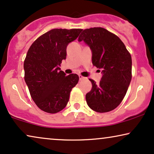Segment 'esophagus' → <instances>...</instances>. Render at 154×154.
Masks as SVG:
<instances>
[{
	"mask_svg": "<svg viewBox=\"0 0 154 154\" xmlns=\"http://www.w3.org/2000/svg\"><path fill=\"white\" fill-rule=\"evenodd\" d=\"M79 79H80V81H83V80H85V79H86L85 77H83V75H79Z\"/></svg>",
	"mask_w": 154,
	"mask_h": 154,
	"instance_id": "obj_1",
	"label": "esophagus"
}]
</instances>
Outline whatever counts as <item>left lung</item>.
<instances>
[{
    "mask_svg": "<svg viewBox=\"0 0 154 154\" xmlns=\"http://www.w3.org/2000/svg\"><path fill=\"white\" fill-rule=\"evenodd\" d=\"M79 41L90 46L92 64L103 73L99 84L90 79L92 88L85 95L87 104L99 113L112 111L123 101L131 81V55L116 35L102 27L83 30Z\"/></svg>",
    "mask_w": 154,
    "mask_h": 154,
    "instance_id": "obj_1",
    "label": "left lung"
}]
</instances>
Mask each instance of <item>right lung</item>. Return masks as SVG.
I'll list each match as a JSON object with an SVG mask.
<instances>
[{
	"instance_id": "add662e5",
	"label": "right lung",
	"mask_w": 154,
	"mask_h": 154,
	"mask_svg": "<svg viewBox=\"0 0 154 154\" xmlns=\"http://www.w3.org/2000/svg\"><path fill=\"white\" fill-rule=\"evenodd\" d=\"M82 30L52 29L38 38L27 52L24 62L25 82L33 102L45 112L56 113L64 109L71 89L79 82V75H66L60 66L66 59L68 44Z\"/></svg>"
}]
</instances>
